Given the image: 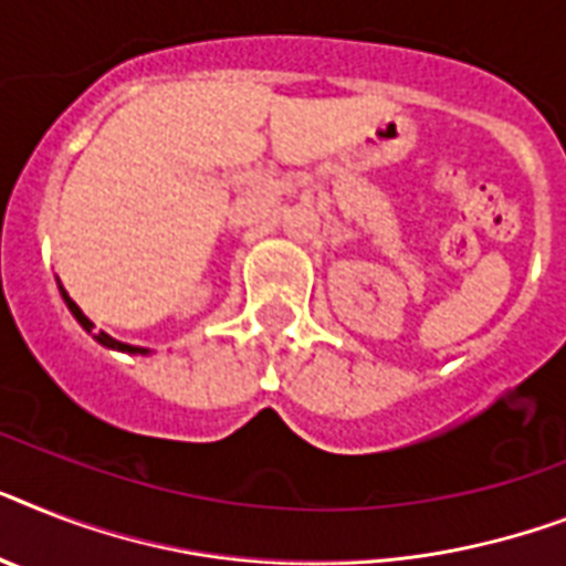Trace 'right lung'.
<instances>
[{"mask_svg":"<svg viewBox=\"0 0 566 566\" xmlns=\"http://www.w3.org/2000/svg\"><path fill=\"white\" fill-rule=\"evenodd\" d=\"M60 293H63V298H66V305H69V311H72V316H75L77 323L84 325V331H90L92 337L98 339L101 346H107V348H118V352H130V355H148V348H136V346H127V343H118V339H113V337H109V334H104V331H95V325H92L90 319H86V316H84V311H81V307H77L75 302H72V298H69V293L63 291V287H60Z\"/></svg>","mask_w":566,"mask_h":566,"instance_id":"add662e5","label":"right lung"}]
</instances>
